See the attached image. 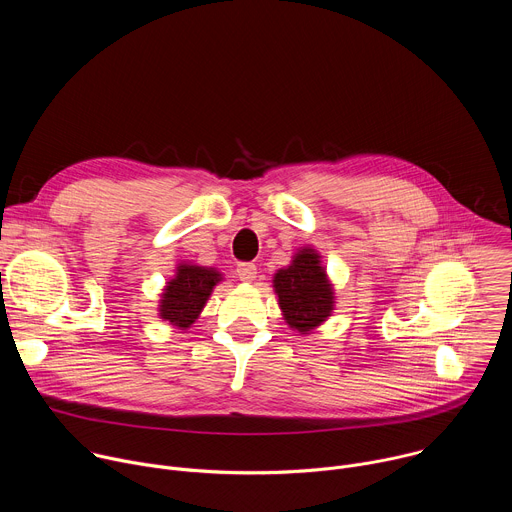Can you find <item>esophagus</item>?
<instances>
[{
    "label": "esophagus",
    "mask_w": 512,
    "mask_h": 512,
    "mask_svg": "<svg viewBox=\"0 0 512 512\" xmlns=\"http://www.w3.org/2000/svg\"><path fill=\"white\" fill-rule=\"evenodd\" d=\"M237 277L241 281H253L257 277V267L255 263H239L237 265Z\"/></svg>",
    "instance_id": "obj_1"
}]
</instances>
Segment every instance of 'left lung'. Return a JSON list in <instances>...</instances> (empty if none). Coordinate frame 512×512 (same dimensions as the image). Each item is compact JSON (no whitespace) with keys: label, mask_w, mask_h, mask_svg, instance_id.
<instances>
[{"label":"left lung","mask_w":512,"mask_h":512,"mask_svg":"<svg viewBox=\"0 0 512 512\" xmlns=\"http://www.w3.org/2000/svg\"><path fill=\"white\" fill-rule=\"evenodd\" d=\"M273 281L283 315L293 329L311 331L331 313L333 291L315 251L297 253L293 263L281 269Z\"/></svg>","instance_id":"1"}]
</instances>
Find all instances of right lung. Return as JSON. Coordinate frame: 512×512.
Segmentation results:
<instances>
[{"label":"right lung","mask_w":512,"mask_h":512,"mask_svg":"<svg viewBox=\"0 0 512 512\" xmlns=\"http://www.w3.org/2000/svg\"><path fill=\"white\" fill-rule=\"evenodd\" d=\"M219 281V273L205 267L181 265L177 277L168 281L162 295L160 315L173 325L189 327L207 303L213 287Z\"/></svg>","instance_id":"obj_1"}]
</instances>
